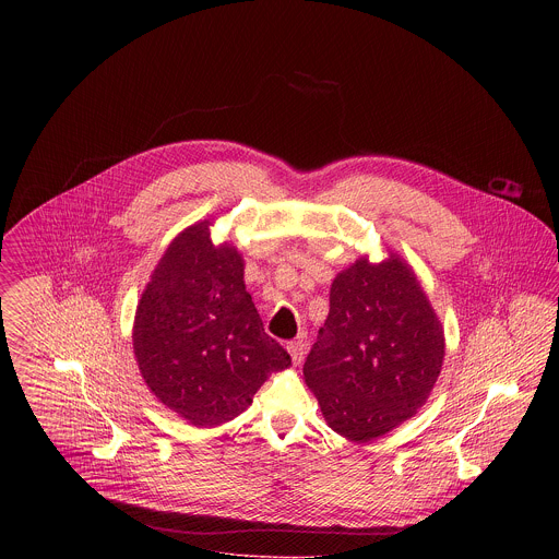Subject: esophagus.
Segmentation results:
<instances>
[{
  "instance_id": "obj_1",
  "label": "esophagus",
  "mask_w": 559,
  "mask_h": 559,
  "mask_svg": "<svg viewBox=\"0 0 559 559\" xmlns=\"http://www.w3.org/2000/svg\"><path fill=\"white\" fill-rule=\"evenodd\" d=\"M287 352L292 354L293 365H301L304 356H306V342L304 340H295L287 344Z\"/></svg>"
}]
</instances>
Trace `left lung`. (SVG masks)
<instances>
[{
    "label": "left lung",
    "instance_id": "8db88e82",
    "mask_svg": "<svg viewBox=\"0 0 559 559\" xmlns=\"http://www.w3.org/2000/svg\"><path fill=\"white\" fill-rule=\"evenodd\" d=\"M304 379L324 421L369 442L426 404L444 360V331L413 267L396 253L342 270Z\"/></svg>",
    "mask_w": 559,
    "mask_h": 559
}]
</instances>
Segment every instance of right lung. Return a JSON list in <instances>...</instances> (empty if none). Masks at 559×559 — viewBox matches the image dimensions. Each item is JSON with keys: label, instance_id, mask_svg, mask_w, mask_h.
<instances>
[{"label": "right lung", "instance_id": "add662e5", "mask_svg": "<svg viewBox=\"0 0 559 559\" xmlns=\"http://www.w3.org/2000/svg\"><path fill=\"white\" fill-rule=\"evenodd\" d=\"M210 219L165 249L133 320L140 374L160 404L190 426L233 421L270 372L292 365L245 289V262L233 242L215 247Z\"/></svg>", "mask_w": 559, "mask_h": 559}]
</instances>
